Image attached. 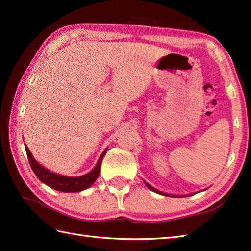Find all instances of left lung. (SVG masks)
<instances>
[{
    "label": "left lung",
    "instance_id": "left-lung-1",
    "mask_svg": "<svg viewBox=\"0 0 251 251\" xmlns=\"http://www.w3.org/2000/svg\"><path fill=\"white\" fill-rule=\"evenodd\" d=\"M143 182L146 183V185L148 186V189H150L151 191H153V192H155V193H157V194H161V195H165V196H175V197H180V196H182V195H173V194H168V193H165V192H162V191H159V190H157V189H155V188H153L152 185H150L149 184L148 182H146L145 180H143ZM191 195H193V193L192 194H189V195H183V196H191Z\"/></svg>",
    "mask_w": 251,
    "mask_h": 251
}]
</instances>
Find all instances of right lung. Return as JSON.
Wrapping results in <instances>:
<instances>
[{
    "label": "right lung",
    "instance_id": "obj_1",
    "mask_svg": "<svg viewBox=\"0 0 251 251\" xmlns=\"http://www.w3.org/2000/svg\"><path fill=\"white\" fill-rule=\"evenodd\" d=\"M25 147V152L26 155H28L29 158V163L30 166L33 170L34 174L36 175V177L39 178L42 182L45 183L46 185L50 186L51 189L60 191V192H66V193H72V192H81L90 188L94 184V182L97 180L98 176L100 174V167H101V163H102V159L105 155L106 150L101 154L97 164L96 166L90 170L89 173L86 175L79 176V177H68V176H62L59 174H56L54 172H50L47 168L36 161V159L32 155L29 148Z\"/></svg>",
    "mask_w": 251,
    "mask_h": 251
}]
</instances>
